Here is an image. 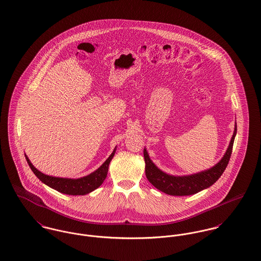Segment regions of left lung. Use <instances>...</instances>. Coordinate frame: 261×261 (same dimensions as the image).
<instances>
[{
    "label": "left lung",
    "mask_w": 261,
    "mask_h": 261,
    "mask_svg": "<svg viewBox=\"0 0 261 261\" xmlns=\"http://www.w3.org/2000/svg\"><path fill=\"white\" fill-rule=\"evenodd\" d=\"M237 127L235 122L234 132L229 146L221 158V160L213 167L198 173L184 176H174L160 170L150 159L147 150L144 148L145 173L148 181L158 190L173 196H186L198 193L213 185L224 172L229 162L232 147L236 135Z\"/></svg>",
    "instance_id": "1"
}]
</instances>
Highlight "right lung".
Instances as JSON below:
<instances>
[{"instance_id":"1","label":"right lung","mask_w":261,"mask_h":261,"mask_svg":"<svg viewBox=\"0 0 261 261\" xmlns=\"http://www.w3.org/2000/svg\"><path fill=\"white\" fill-rule=\"evenodd\" d=\"M115 152H116V147L113 150L112 154L97 170H95L94 172L89 174L87 176L77 178V179L55 177V176H50V175L42 173L31 163L27 155L25 156L32 171L47 186L67 195H86L88 193L97 189L104 182L108 173L109 164L112 158L114 157Z\"/></svg>"}]
</instances>
